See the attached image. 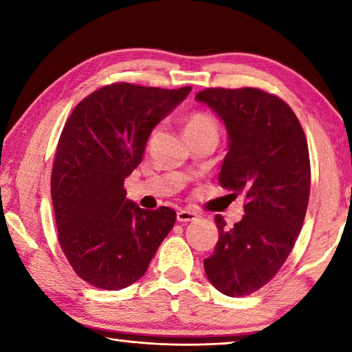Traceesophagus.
I'll return each mask as SVG.
<instances>
[{
	"label": "esophagus",
	"instance_id": "obj_1",
	"mask_svg": "<svg viewBox=\"0 0 352 352\" xmlns=\"http://www.w3.org/2000/svg\"><path fill=\"white\" fill-rule=\"evenodd\" d=\"M199 219V214L195 211H190V210H180L177 212V220L178 222H194V220Z\"/></svg>",
	"mask_w": 352,
	"mask_h": 352
}]
</instances>
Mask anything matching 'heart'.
<instances>
[{
	"label": "heart",
	"mask_w": 352,
	"mask_h": 352,
	"mask_svg": "<svg viewBox=\"0 0 352 352\" xmlns=\"http://www.w3.org/2000/svg\"><path fill=\"white\" fill-rule=\"evenodd\" d=\"M206 129L217 130V126L214 118L205 111H192L186 119H184V133L186 135L200 132V130Z\"/></svg>",
	"instance_id": "b5f03b06"
}]
</instances>
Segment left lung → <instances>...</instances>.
I'll return each mask as SVG.
<instances>
[{
	"label": "left lung",
	"mask_w": 352,
	"mask_h": 352,
	"mask_svg": "<svg viewBox=\"0 0 352 352\" xmlns=\"http://www.w3.org/2000/svg\"><path fill=\"white\" fill-rule=\"evenodd\" d=\"M195 99L228 130L220 186L245 199V214L231 228L216 216L219 241L204 265L214 287L239 298L272 281L302 228L311 194L307 140L294 110L261 88H206Z\"/></svg>",
	"instance_id": "1"
}]
</instances>
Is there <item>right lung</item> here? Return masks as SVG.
I'll list each match as a JSON object with an SVG mask.
<instances>
[{
  "mask_svg": "<svg viewBox=\"0 0 352 352\" xmlns=\"http://www.w3.org/2000/svg\"><path fill=\"white\" fill-rule=\"evenodd\" d=\"M190 90L110 83L65 122L51 174L58 243L76 275L94 287L138 281L175 223L172 208L142 210L127 200L124 180L141 163L152 129Z\"/></svg>",
  "mask_w": 352,
  "mask_h": 352,
  "instance_id": "add662e5",
  "label": "right lung"
}]
</instances>
